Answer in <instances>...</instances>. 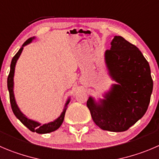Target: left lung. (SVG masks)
<instances>
[{
    "label": "left lung",
    "mask_w": 159,
    "mask_h": 159,
    "mask_svg": "<svg viewBox=\"0 0 159 159\" xmlns=\"http://www.w3.org/2000/svg\"><path fill=\"white\" fill-rule=\"evenodd\" d=\"M105 58L109 75L117 84L98 103L90 97L87 108L101 129L123 132L148 108L153 90L150 66L140 50L120 36L114 37Z\"/></svg>",
    "instance_id": "obj_1"
}]
</instances>
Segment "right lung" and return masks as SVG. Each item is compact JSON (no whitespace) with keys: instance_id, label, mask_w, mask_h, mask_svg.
<instances>
[{"instance_id":"right-lung-1","label":"right lung","mask_w":159,"mask_h":159,"mask_svg":"<svg viewBox=\"0 0 159 159\" xmlns=\"http://www.w3.org/2000/svg\"><path fill=\"white\" fill-rule=\"evenodd\" d=\"M33 39H34V37H31V38H29L25 43L22 44V48L19 50L17 53H16V55L13 57L12 60H11V69H10V72H9V75L7 76V89H8L9 91V97H10V103L11 106V109H12L13 113L15 114V116H16V118L20 120V122L23 124L24 126H26L30 131L32 132H37V134H48V133L53 132V131L58 129V128L61 126V125L62 124L63 120H64L65 118V114H66V107L69 105L70 99H69L67 101V102L66 103L65 105V108L63 110L62 113L61 114V116L58 118V119L54 120V122H51L48 124H43L41 125L39 122H36V121L31 120V119H28L26 116H24L22 113V111L19 110V107H18L17 104L16 102V99H15L14 96V92H13V86H14V73H15V67H16V61H17L18 58H19L21 53H22V49H23V47L27 45L28 43H30V42L33 40Z\"/></svg>"}]
</instances>
